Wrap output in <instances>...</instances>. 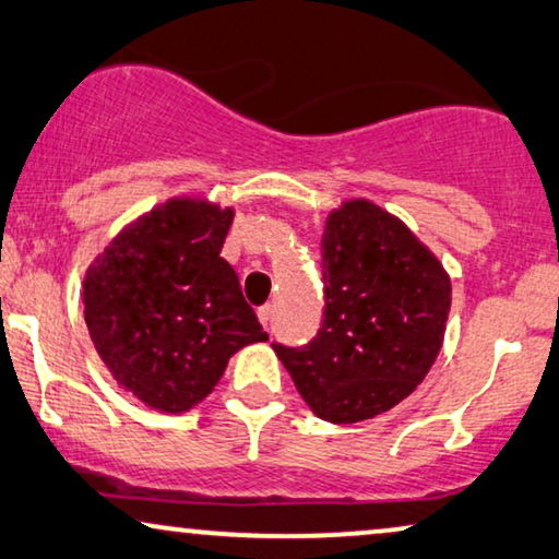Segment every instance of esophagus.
I'll list each match as a JSON object with an SVG mask.
<instances>
[{"label":"esophagus","instance_id":"1","mask_svg":"<svg viewBox=\"0 0 559 559\" xmlns=\"http://www.w3.org/2000/svg\"><path fill=\"white\" fill-rule=\"evenodd\" d=\"M271 319H273V309H271V306H269V304L261 306V309H258V321H261L263 329L271 326Z\"/></svg>","mask_w":559,"mask_h":559}]
</instances>
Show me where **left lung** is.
I'll return each mask as SVG.
<instances>
[{"label": "left lung", "mask_w": 559, "mask_h": 559, "mask_svg": "<svg viewBox=\"0 0 559 559\" xmlns=\"http://www.w3.org/2000/svg\"><path fill=\"white\" fill-rule=\"evenodd\" d=\"M324 324L304 349L273 344L298 395L334 426L388 413L443 347L451 276L433 250L372 200H344L321 238Z\"/></svg>", "instance_id": "8db88e82"}]
</instances>
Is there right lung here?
Instances as JSON below:
<instances>
[{"instance_id": "add662e5", "label": "right lung", "mask_w": 559, "mask_h": 559, "mask_svg": "<svg viewBox=\"0 0 559 559\" xmlns=\"http://www.w3.org/2000/svg\"><path fill=\"white\" fill-rule=\"evenodd\" d=\"M233 207L159 202L108 242L83 278L85 324L123 392L156 413L192 411L242 347L269 342L219 255Z\"/></svg>"}]
</instances>
